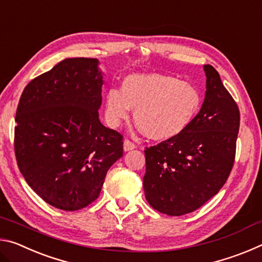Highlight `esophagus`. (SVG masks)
Instances as JSON below:
<instances>
[{"label": "esophagus", "instance_id": "obj_1", "mask_svg": "<svg viewBox=\"0 0 262 262\" xmlns=\"http://www.w3.org/2000/svg\"><path fill=\"white\" fill-rule=\"evenodd\" d=\"M135 148H136V145L133 143V142L128 141V140L123 141V150H125V151H130V150L135 149Z\"/></svg>", "mask_w": 262, "mask_h": 262}]
</instances>
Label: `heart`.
Listing matches in <instances>:
<instances>
[{"label": "heart", "instance_id": "b5f03b06", "mask_svg": "<svg viewBox=\"0 0 262 262\" xmlns=\"http://www.w3.org/2000/svg\"><path fill=\"white\" fill-rule=\"evenodd\" d=\"M202 106V95L192 83L164 74H132L123 79L121 91L106 95V117L118 127L134 111V120L154 141H167L187 129Z\"/></svg>", "mask_w": 262, "mask_h": 262}]
</instances>
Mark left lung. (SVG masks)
<instances>
[{
  "mask_svg": "<svg viewBox=\"0 0 262 262\" xmlns=\"http://www.w3.org/2000/svg\"><path fill=\"white\" fill-rule=\"evenodd\" d=\"M206 95L183 134L147 148L143 188L154 209L168 216L196 210L219 193L231 172L241 115L220 74L203 66Z\"/></svg>",
  "mask_w": 262,
  "mask_h": 262,
  "instance_id": "obj_1",
  "label": "left lung"
}]
</instances>
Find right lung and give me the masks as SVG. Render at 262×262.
Returning a JSON list of instances; mask_svg holds the SVG:
<instances>
[{
  "instance_id": "obj_1",
  "label": "right lung",
  "mask_w": 262,
  "mask_h": 262,
  "mask_svg": "<svg viewBox=\"0 0 262 262\" xmlns=\"http://www.w3.org/2000/svg\"><path fill=\"white\" fill-rule=\"evenodd\" d=\"M99 61L66 59L32 79L16 112L15 154L26 183L48 205L74 211L99 196L122 157V136L99 120Z\"/></svg>"
}]
</instances>
